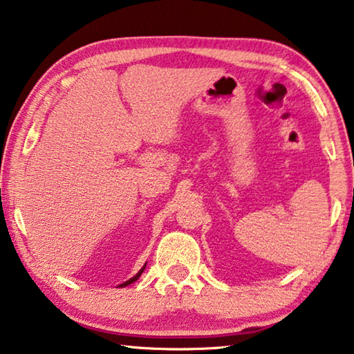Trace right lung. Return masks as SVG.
Here are the masks:
<instances>
[{
    "mask_svg": "<svg viewBox=\"0 0 354 354\" xmlns=\"http://www.w3.org/2000/svg\"><path fill=\"white\" fill-rule=\"evenodd\" d=\"M143 269H145V266H143V268H142V271H140V272H138V274H137V276H136V277H132V279H131V280H127V282H124V283H122V285H121V287H126V285H129V283H132V282H136V280H137V279H138V277H140V276H142V272H143Z\"/></svg>",
    "mask_w": 354,
    "mask_h": 354,
    "instance_id": "1",
    "label": "right lung"
}]
</instances>
